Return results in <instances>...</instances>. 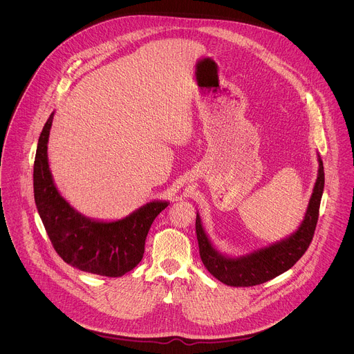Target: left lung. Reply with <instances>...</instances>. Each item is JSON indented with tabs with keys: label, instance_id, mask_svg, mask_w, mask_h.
I'll return each mask as SVG.
<instances>
[{
	"label": "left lung",
	"instance_id": "obj_1",
	"mask_svg": "<svg viewBox=\"0 0 354 354\" xmlns=\"http://www.w3.org/2000/svg\"><path fill=\"white\" fill-rule=\"evenodd\" d=\"M324 188V169L319 156V174L312 198L299 230L286 240L263 248L244 257L230 259L216 252L207 239L199 215H196V236L204 267L218 281L233 288H248L274 279L292 268L312 243L319 219V208Z\"/></svg>",
	"mask_w": 354,
	"mask_h": 354
}]
</instances>
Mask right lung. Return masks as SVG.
I'll return each mask as SVG.
<instances>
[{"label":"right lung","instance_id":"right-lung-1","mask_svg":"<svg viewBox=\"0 0 354 354\" xmlns=\"http://www.w3.org/2000/svg\"><path fill=\"white\" fill-rule=\"evenodd\" d=\"M51 121L53 113L38 140L34 198L53 248L65 263L82 271L110 278L122 277L143 259L152 222L167 203H147L117 222H97L76 212L58 194L51 178L48 163Z\"/></svg>","mask_w":354,"mask_h":354}]
</instances>
